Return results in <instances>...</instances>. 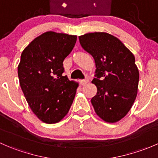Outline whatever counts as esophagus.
I'll return each mask as SVG.
<instances>
[{
    "label": "esophagus",
    "instance_id": "esophagus-1",
    "mask_svg": "<svg viewBox=\"0 0 158 158\" xmlns=\"http://www.w3.org/2000/svg\"><path fill=\"white\" fill-rule=\"evenodd\" d=\"M89 78H85V79H82V81H81V85H86V84L87 83H88V82H89Z\"/></svg>",
    "mask_w": 158,
    "mask_h": 158
}]
</instances>
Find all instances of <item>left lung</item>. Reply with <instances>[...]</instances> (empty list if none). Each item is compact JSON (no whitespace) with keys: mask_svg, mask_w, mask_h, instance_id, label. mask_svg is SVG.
<instances>
[{"mask_svg":"<svg viewBox=\"0 0 158 158\" xmlns=\"http://www.w3.org/2000/svg\"><path fill=\"white\" fill-rule=\"evenodd\" d=\"M79 43L95 63L92 82L97 94L91 99L98 117L109 123L123 118L138 93L139 72L133 53L117 37L95 32L79 36Z\"/></svg>","mask_w":158,"mask_h":158,"instance_id":"left-lung-1","label":"left lung"}]
</instances>
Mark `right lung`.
Returning <instances> with one entry per match:
<instances>
[{"label":"right lung","mask_w":158,"mask_h":158,"mask_svg":"<svg viewBox=\"0 0 158 158\" xmlns=\"http://www.w3.org/2000/svg\"><path fill=\"white\" fill-rule=\"evenodd\" d=\"M77 36L48 31L35 38L22 52L20 85L33 112L42 122L55 124L67 114L79 84L69 81L63 62Z\"/></svg>","instance_id":"add662e5"}]
</instances>
